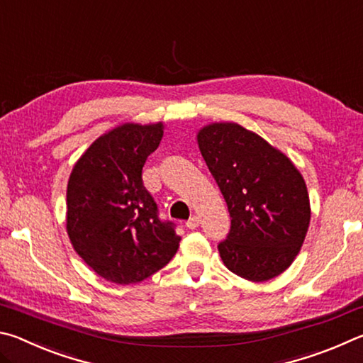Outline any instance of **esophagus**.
<instances>
[{"mask_svg": "<svg viewBox=\"0 0 363 363\" xmlns=\"http://www.w3.org/2000/svg\"><path fill=\"white\" fill-rule=\"evenodd\" d=\"M186 225L189 227V229H196V227L200 225V218H199V216H195V214H194V216H190V218H189V220L186 223Z\"/></svg>", "mask_w": 363, "mask_h": 363, "instance_id": "obj_1", "label": "esophagus"}]
</instances>
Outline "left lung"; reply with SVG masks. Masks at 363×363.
I'll return each mask as SVG.
<instances>
[{
  "instance_id": "8db88e82",
  "label": "left lung",
  "mask_w": 363,
  "mask_h": 363,
  "mask_svg": "<svg viewBox=\"0 0 363 363\" xmlns=\"http://www.w3.org/2000/svg\"><path fill=\"white\" fill-rule=\"evenodd\" d=\"M196 143L230 214V232L218 247L225 267L250 281L285 272L311 223L303 174L284 152L238 123H210Z\"/></svg>"
}]
</instances>
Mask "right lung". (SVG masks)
<instances>
[{
	"label": "right lung",
	"instance_id": "add662e5",
	"mask_svg": "<svg viewBox=\"0 0 363 363\" xmlns=\"http://www.w3.org/2000/svg\"><path fill=\"white\" fill-rule=\"evenodd\" d=\"M163 121L123 123L97 138L67 184V233L78 256L116 285L150 277L173 259L181 237L162 223L143 184L147 157L162 143Z\"/></svg>",
	"mask_w": 363,
	"mask_h": 363
}]
</instances>
